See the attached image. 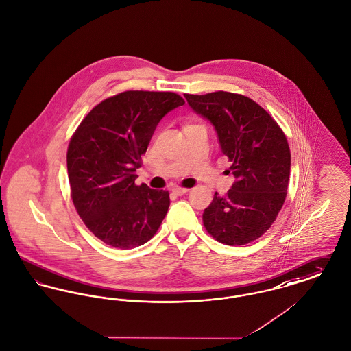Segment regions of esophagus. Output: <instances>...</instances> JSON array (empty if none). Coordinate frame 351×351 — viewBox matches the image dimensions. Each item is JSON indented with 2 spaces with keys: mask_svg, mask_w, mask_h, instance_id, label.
I'll return each instance as SVG.
<instances>
[{
  "mask_svg": "<svg viewBox=\"0 0 351 351\" xmlns=\"http://www.w3.org/2000/svg\"><path fill=\"white\" fill-rule=\"evenodd\" d=\"M173 194H176V195H184V194H186L187 191H189V189L187 187H174L173 190Z\"/></svg>",
  "mask_w": 351,
  "mask_h": 351,
  "instance_id": "obj_1",
  "label": "esophagus"
}]
</instances>
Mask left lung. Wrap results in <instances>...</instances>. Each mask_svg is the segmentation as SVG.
<instances>
[{"label":"left lung","instance_id":"obj_1","mask_svg":"<svg viewBox=\"0 0 351 351\" xmlns=\"http://www.w3.org/2000/svg\"><path fill=\"white\" fill-rule=\"evenodd\" d=\"M189 106L210 121L235 178L226 195L214 194L204 211L206 230L221 243L256 241L276 221L290 178V149L278 123L241 94H185Z\"/></svg>","mask_w":351,"mask_h":351}]
</instances>
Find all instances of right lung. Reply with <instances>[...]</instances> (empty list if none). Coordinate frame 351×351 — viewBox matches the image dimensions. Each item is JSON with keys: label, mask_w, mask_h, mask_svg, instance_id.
<instances>
[{"label": "right lung", "mask_w": 351, "mask_h": 351, "mask_svg": "<svg viewBox=\"0 0 351 351\" xmlns=\"http://www.w3.org/2000/svg\"><path fill=\"white\" fill-rule=\"evenodd\" d=\"M184 104L171 92H123L93 108L71 137V199L86 228L106 245L141 246L164 221L169 193L137 186L136 170L160 121Z\"/></svg>", "instance_id": "obj_1"}]
</instances>
